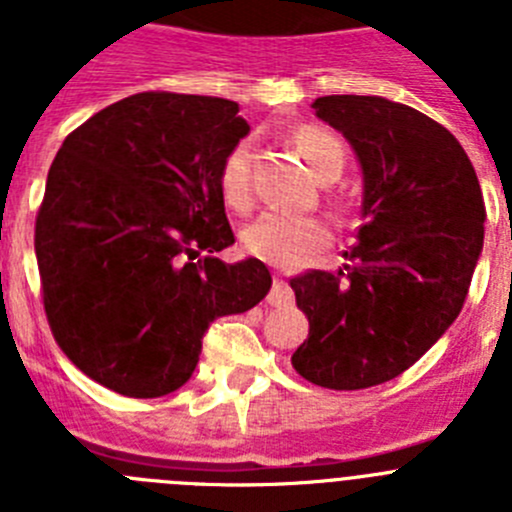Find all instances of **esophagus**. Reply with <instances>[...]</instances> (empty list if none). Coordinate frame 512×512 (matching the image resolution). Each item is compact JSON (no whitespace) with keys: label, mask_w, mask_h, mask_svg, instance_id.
<instances>
[{"label":"esophagus","mask_w":512,"mask_h":512,"mask_svg":"<svg viewBox=\"0 0 512 512\" xmlns=\"http://www.w3.org/2000/svg\"><path fill=\"white\" fill-rule=\"evenodd\" d=\"M266 302H269L271 307H289L295 302V292H292V287H289L282 277H277L274 279V287H271L269 297H266Z\"/></svg>","instance_id":"34e87169"}]
</instances>
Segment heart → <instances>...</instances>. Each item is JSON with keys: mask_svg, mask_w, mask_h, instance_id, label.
Returning a JSON list of instances; mask_svg holds the SVG:
<instances>
[{"mask_svg": "<svg viewBox=\"0 0 512 512\" xmlns=\"http://www.w3.org/2000/svg\"><path fill=\"white\" fill-rule=\"evenodd\" d=\"M295 143L320 182H333L346 166V148L341 138L318 125H305L295 133ZM220 194L235 212L253 205V143L238 140L220 164ZM243 248L256 259L277 266H292L320 251L330 241V228L320 215L266 210L243 228Z\"/></svg>", "mask_w": 512, "mask_h": 512, "instance_id": "obj_1", "label": "heart"}]
</instances>
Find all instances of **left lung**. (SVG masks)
Here are the masks:
<instances>
[{"label": "left lung", "instance_id": "obj_1", "mask_svg": "<svg viewBox=\"0 0 512 512\" xmlns=\"http://www.w3.org/2000/svg\"><path fill=\"white\" fill-rule=\"evenodd\" d=\"M312 107L359 156L364 223L343 269L289 279L310 323L292 366L325 390H366L400 377L456 320L485 243V200L459 140L423 112L359 94Z\"/></svg>", "mask_w": 512, "mask_h": 512}]
</instances>
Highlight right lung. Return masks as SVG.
Here are the masks:
<instances>
[{"mask_svg": "<svg viewBox=\"0 0 512 512\" xmlns=\"http://www.w3.org/2000/svg\"><path fill=\"white\" fill-rule=\"evenodd\" d=\"M248 130L230 99L140 92L58 148L35 217L45 318L107 390L138 400L179 390L207 325L269 292L264 261L212 256L235 243L217 176Z\"/></svg>", "mask_w": 512, "mask_h": 512, "instance_id": "1", "label": "right lung"}]
</instances>
